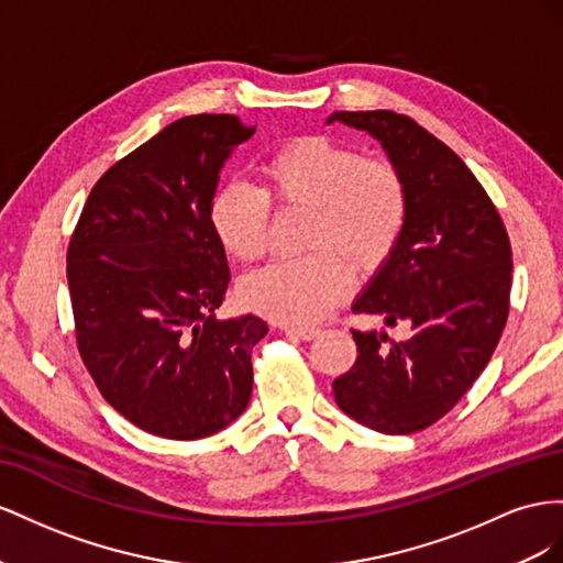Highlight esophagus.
Returning <instances> with one entry per match:
<instances>
[{"instance_id":"esophagus-1","label":"esophagus","mask_w":563,"mask_h":563,"mask_svg":"<svg viewBox=\"0 0 563 563\" xmlns=\"http://www.w3.org/2000/svg\"><path fill=\"white\" fill-rule=\"evenodd\" d=\"M283 332L297 336V340H303V342H311L320 334V330L313 325H283Z\"/></svg>"}]
</instances>
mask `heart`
Wrapping results in <instances>:
<instances>
[{"label":"heart","mask_w":563,"mask_h":563,"mask_svg":"<svg viewBox=\"0 0 563 563\" xmlns=\"http://www.w3.org/2000/svg\"><path fill=\"white\" fill-rule=\"evenodd\" d=\"M268 202L311 212L303 260H283L240 283L250 311L285 325L323 318L351 290V268L375 271L389 260L406 223V184L379 157L323 136L285 143L260 167V188L221 186L210 205L219 245L240 262L266 250Z\"/></svg>","instance_id":"obj_1"}]
</instances>
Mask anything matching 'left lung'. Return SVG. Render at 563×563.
Segmentation results:
<instances>
[{"mask_svg":"<svg viewBox=\"0 0 563 563\" xmlns=\"http://www.w3.org/2000/svg\"><path fill=\"white\" fill-rule=\"evenodd\" d=\"M373 136L406 184V223L353 311L408 334L353 330L358 358L332 382L336 406L382 433L433 424L484 373L509 313L511 247L484 186L420 124L391 110L332 112Z\"/></svg>","mask_w":563,"mask_h":563,"instance_id":"left-lung-1","label":"left lung"}]
</instances>
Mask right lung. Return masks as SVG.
Returning a JSON list of instances; mask_svg holds the SVG:
<instances>
[{
    "label": "right lung",
    "instance_id": "obj_1",
    "mask_svg": "<svg viewBox=\"0 0 563 563\" xmlns=\"http://www.w3.org/2000/svg\"><path fill=\"white\" fill-rule=\"evenodd\" d=\"M254 130L188 115L112 165L68 247L77 346L108 404L163 439H205L245 412L252 313L217 320L229 262L210 223L223 165Z\"/></svg>",
    "mask_w": 563,
    "mask_h": 563
}]
</instances>
